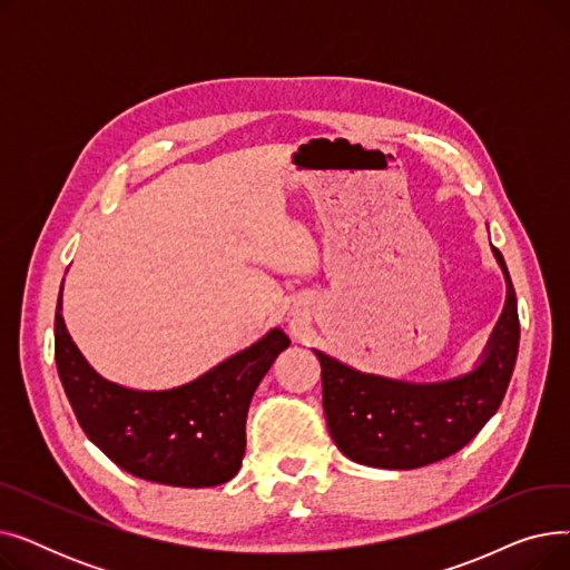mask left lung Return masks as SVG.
Returning a JSON list of instances; mask_svg holds the SVG:
<instances>
[{"mask_svg":"<svg viewBox=\"0 0 570 570\" xmlns=\"http://www.w3.org/2000/svg\"><path fill=\"white\" fill-rule=\"evenodd\" d=\"M505 279V303L475 365L441 381H404L355 370L316 351L323 413L340 451L365 466L417 469L464 448L497 413L511 383L520 346L518 301L497 247Z\"/></svg>","mask_w":570,"mask_h":570,"instance_id":"obj_1","label":"left lung"}]
</instances>
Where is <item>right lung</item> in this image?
Masks as SVG:
<instances>
[{"mask_svg": "<svg viewBox=\"0 0 570 570\" xmlns=\"http://www.w3.org/2000/svg\"><path fill=\"white\" fill-rule=\"evenodd\" d=\"M55 314L59 381L87 439L119 469L173 488L228 483L245 458L247 411L258 383L288 348L282 327L228 355L205 374L164 391L108 381L85 361L62 316Z\"/></svg>", "mask_w": 570, "mask_h": 570, "instance_id": "1", "label": "right lung"}]
</instances>
